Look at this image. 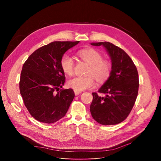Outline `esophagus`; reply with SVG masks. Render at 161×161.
Here are the masks:
<instances>
[{"label": "esophagus", "mask_w": 161, "mask_h": 161, "mask_svg": "<svg viewBox=\"0 0 161 161\" xmlns=\"http://www.w3.org/2000/svg\"><path fill=\"white\" fill-rule=\"evenodd\" d=\"M81 91H75V95H79V94H80L81 93Z\"/></svg>", "instance_id": "1"}]
</instances>
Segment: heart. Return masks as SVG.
Listing matches in <instances>:
<instances>
[{"label": "heart", "mask_w": 161, "mask_h": 161, "mask_svg": "<svg viewBox=\"0 0 161 161\" xmlns=\"http://www.w3.org/2000/svg\"><path fill=\"white\" fill-rule=\"evenodd\" d=\"M80 59L89 66L86 76H75L68 81V85L75 91H82L93 87L95 79L99 82H104L108 80L112 71V64L103 58L101 52L92 48L82 49L77 52ZM62 70L68 75L74 73L75 62L69 54H64L60 60Z\"/></svg>", "instance_id": "heart-1"}]
</instances>
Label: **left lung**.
<instances>
[{"label": "left lung", "mask_w": 161, "mask_h": 161, "mask_svg": "<svg viewBox=\"0 0 161 161\" xmlns=\"http://www.w3.org/2000/svg\"><path fill=\"white\" fill-rule=\"evenodd\" d=\"M92 46L103 45L112 62L111 74L98 93L92 92L90 106L91 115L102 125H115L128 118L137 98L139 77L136 66L131 58L121 48L108 42L92 43Z\"/></svg>", "instance_id": "obj_1"}]
</instances>
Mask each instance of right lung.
I'll return each mask as SVG.
<instances>
[{
  "mask_svg": "<svg viewBox=\"0 0 161 161\" xmlns=\"http://www.w3.org/2000/svg\"><path fill=\"white\" fill-rule=\"evenodd\" d=\"M79 42H51L33 52L23 64L20 93L30 115L40 122L52 124L60 120L74 99L72 89H60L66 79L60 60Z\"/></svg>",
  "mask_w": 161,
  "mask_h": 161,
  "instance_id": "right-lung-1",
  "label": "right lung"
}]
</instances>
